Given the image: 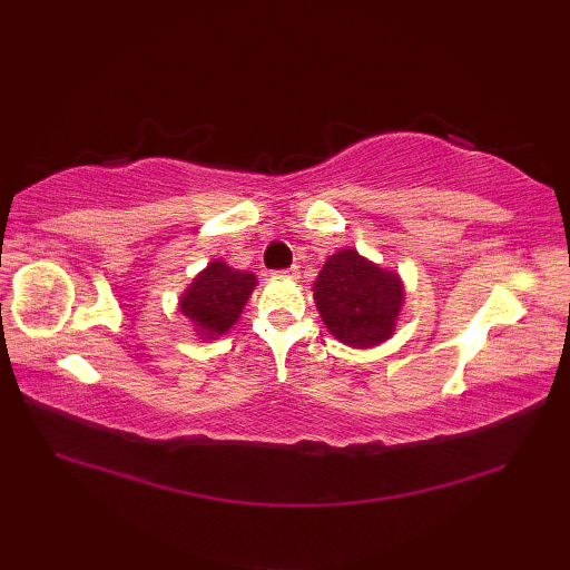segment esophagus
<instances>
[{
  "label": "esophagus",
  "mask_w": 570,
  "mask_h": 570,
  "mask_svg": "<svg viewBox=\"0 0 570 570\" xmlns=\"http://www.w3.org/2000/svg\"><path fill=\"white\" fill-rule=\"evenodd\" d=\"M278 276H288V278H296L298 276V266H288V269H282V272H276Z\"/></svg>",
  "instance_id": "obj_1"
}]
</instances>
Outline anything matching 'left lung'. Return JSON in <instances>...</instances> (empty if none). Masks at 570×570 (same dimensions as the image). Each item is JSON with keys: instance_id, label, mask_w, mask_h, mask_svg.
I'll list each match as a JSON object with an SVG mask.
<instances>
[{"instance_id": "8db88e82", "label": "left lung", "mask_w": 570, "mask_h": 570, "mask_svg": "<svg viewBox=\"0 0 570 570\" xmlns=\"http://www.w3.org/2000/svg\"><path fill=\"white\" fill-rule=\"evenodd\" d=\"M313 292L325 328L353 347H372L386 341L404 304L399 276L360 257L355 249L333 254L313 284Z\"/></svg>"}]
</instances>
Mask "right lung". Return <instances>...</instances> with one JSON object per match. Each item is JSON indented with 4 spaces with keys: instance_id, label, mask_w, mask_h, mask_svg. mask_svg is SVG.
I'll return each mask as SVG.
<instances>
[{
    "instance_id": "1",
    "label": "right lung",
    "mask_w": 570,
    "mask_h": 570,
    "mask_svg": "<svg viewBox=\"0 0 570 570\" xmlns=\"http://www.w3.org/2000/svg\"><path fill=\"white\" fill-rule=\"evenodd\" d=\"M254 284L257 278L249 272H237L225 262H210L180 296V313L193 321L200 335H223L239 318Z\"/></svg>"
}]
</instances>
